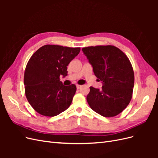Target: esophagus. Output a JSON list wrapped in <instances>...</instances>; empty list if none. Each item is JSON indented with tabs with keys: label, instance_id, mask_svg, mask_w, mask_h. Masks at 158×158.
<instances>
[{
	"label": "esophagus",
	"instance_id": "1",
	"mask_svg": "<svg viewBox=\"0 0 158 158\" xmlns=\"http://www.w3.org/2000/svg\"><path fill=\"white\" fill-rule=\"evenodd\" d=\"M82 88V85H76V88H77L78 89H80V88Z\"/></svg>",
	"mask_w": 158,
	"mask_h": 158
}]
</instances>
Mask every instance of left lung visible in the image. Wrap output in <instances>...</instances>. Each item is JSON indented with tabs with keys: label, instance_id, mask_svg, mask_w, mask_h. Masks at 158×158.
Instances as JSON below:
<instances>
[{
	"label": "left lung",
	"instance_id": "left-lung-1",
	"mask_svg": "<svg viewBox=\"0 0 158 158\" xmlns=\"http://www.w3.org/2000/svg\"><path fill=\"white\" fill-rule=\"evenodd\" d=\"M82 50L103 85L100 89L90 87L86 98L89 107L103 117L117 115L132 98L135 76L130 60L112 45L88 47Z\"/></svg>",
	"mask_w": 158,
	"mask_h": 158
}]
</instances>
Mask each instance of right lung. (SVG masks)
<instances>
[{
	"label": "right lung",
	"mask_w": 158,
	"mask_h": 158,
	"mask_svg": "<svg viewBox=\"0 0 158 158\" xmlns=\"http://www.w3.org/2000/svg\"><path fill=\"white\" fill-rule=\"evenodd\" d=\"M80 51V47L46 45L31 56L23 82L27 101L37 113L54 117L69 107L76 87L63 85L59 77L67 76V66Z\"/></svg>",
	"instance_id": "right-lung-1"
}]
</instances>
